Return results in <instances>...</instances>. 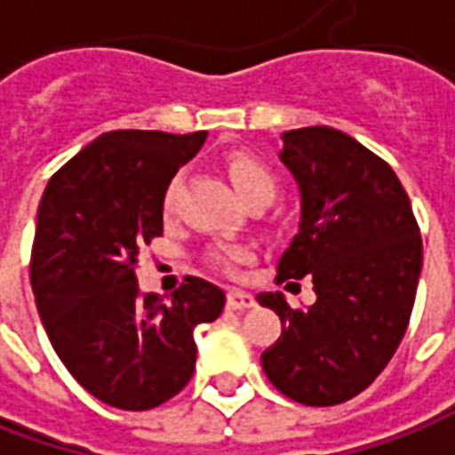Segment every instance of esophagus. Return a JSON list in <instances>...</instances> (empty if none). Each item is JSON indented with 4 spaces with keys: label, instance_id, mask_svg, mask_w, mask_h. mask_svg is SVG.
<instances>
[{
    "label": "esophagus",
    "instance_id": "34e87169",
    "mask_svg": "<svg viewBox=\"0 0 455 455\" xmlns=\"http://www.w3.org/2000/svg\"><path fill=\"white\" fill-rule=\"evenodd\" d=\"M227 307L228 309H249V307H254V297L249 291L228 290Z\"/></svg>",
    "mask_w": 455,
    "mask_h": 455
}]
</instances>
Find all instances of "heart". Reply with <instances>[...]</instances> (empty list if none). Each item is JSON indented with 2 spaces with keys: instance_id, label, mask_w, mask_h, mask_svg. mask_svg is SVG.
<instances>
[{
  "instance_id": "1",
  "label": "heart",
  "mask_w": 455,
  "mask_h": 455,
  "mask_svg": "<svg viewBox=\"0 0 455 455\" xmlns=\"http://www.w3.org/2000/svg\"><path fill=\"white\" fill-rule=\"evenodd\" d=\"M228 176H231V183H234V188L239 191V196H242L243 201H251V198H275V173L261 164V161L246 156V153H234V156L228 158ZM179 183V176H173L171 183L165 186L164 201H161V206H164L165 213H171L173 212V206H176ZM246 259H249V251L242 249V246H216V249L209 251L212 267L213 269H219V272H224V275H234L236 267H239L242 261H246Z\"/></svg>"
}]
</instances>
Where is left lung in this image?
<instances>
[{
    "mask_svg": "<svg viewBox=\"0 0 455 455\" xmlns=\"http://www.w3.org/2000/svg\"><path fill=\"white\" fill-rule=\"evenodd\" d=\"M282 140L279 161L299 186L302 219L276 282L309 276L317 302L291 309L279 291L257 294L282 320L261 368L287 398L337 405L363 393L398 350L423 243L403 183L372 150L327 125Z\"/></svg>",
    "mask_w": 455,
    "mask_h": 455,
    "instance_id": "obj_1",
    "label": "left lung"
}]
</instances>
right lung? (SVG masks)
<instances>
[{
	"label": "right lung",
	"mask_w": 455,
	"mask_h": 455,
	"mask_svg": "<svg viewBox=\"0 0 455 455\" xmlns=\"http://www.w3.org/2000/svg\"><path fill=\"white\" fill-rule=\"evenodd\" d=\"M206 131H113L57 171L42 194L29 279L57 357L90 395L150 411L196 370V324L224 309V291L188 276L171 302L140 294V249L164 234V191Z\"/></svg>",
	"instance_id": "1"
}]
</instances>
